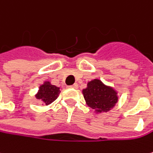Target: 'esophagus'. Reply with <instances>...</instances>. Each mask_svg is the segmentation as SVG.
Instances as JSON below:
<instances>
[{
  "mask_svg": "<svg viewBox=\"0 0 153 153\" xmlns=\"http://www.w3.org/2000/svg\"><path fill=\"white\" fill-rule=\"evenodd\" d=\"M70 88H72V89H78V84H77V83H74L73 85L70 86Z\"/></svg>",
  "mask_w": 153,
  "mask_h": 153,
  "instance_id": "obj_1",
  "label": "esophagus"
}]
</instances>
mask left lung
I'll return each mask as SVG.
<instances>
[{
    "label": "left lung",
    "mask_w": 153,
    "mask_h": 153,
    "mask_svg": "<svg viewBox=\"0 0 153 153\" xmlns=\"http://www.w3.org/2000/svg\"><path fill=\"white\" fill-rule=\"evenodd\" d=\"M86 104L97 114L108 112L118 102L119 95L113 87L104 84L100 79H93L82 90Z\"/></svg>",
    "instance_id": "left-lung-1"
}]
</instances>
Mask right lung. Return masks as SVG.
<instances>
[{
	"label": "right lung",
	"instance_id": "right-lung-1",
	"mask_svg": "<svg viewBox=\"0 0 153 153\" xmlns=\"http://www.w3.org/2000/svg\"><path fill=\"white\" fill-rule=\"evenodd\" d=\"M60 92V87L51 84L50 81H45L40 85V88L34 96L36 100H39L42 103L49 105L57 99Z\"/></svg>",
	"mask_w": 153,
	"mask_h": 153
}]
</instances>
